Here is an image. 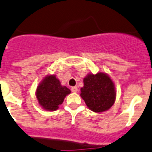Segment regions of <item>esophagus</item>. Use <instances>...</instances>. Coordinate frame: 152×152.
I'll list each match as a JSON object with an SVG mask.
<instances>
[{
	"label": "esophagus",
	"mask_w": 152,
	"mask_h": 152,
	"mask_svg": "<svg viewBox=\"0 0 152 152\" xmlns=\"http://www.w3.org/2000/svg\"><path fill=\"white\" fill-rule=\"evenodd\" d=\"M71 91H73V92H76L78 91V88L76 86H73L72 88H71Z\"/></svg>",
	"instance_id": "esophagus-1"
}]
</instances>
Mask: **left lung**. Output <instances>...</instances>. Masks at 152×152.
I'll return each mask as SVG.
<instances>
[{
	"instance_id": "left-lung-1",
	"label": "left lung",
	"mask_w": 152,
	"mask_h": 152,
	"mask_svg": "<svg viewBox=\"0 0 152 152\" xmlns=\"http://www.w3.org/2000/svg\"><path fill=\"white\" fill-rule=\"evenodd\" d=\"M81 97L88 108L94 112H103L111 107L115 102L114 85L107 75L99 73L88 74L84 79Z\"/></svg>"
}]
</instances>
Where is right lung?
<instances>
[{"instance_id": "obj_1", "label": "right lung", "mask_w": 152, "mask_h": 152, "mask_svg": "<svg viewBox=\"0 0 152 152\" xmlns=\"http://www.w3.org/2000/svg\"><path fill=\"white\" fill-rule=\"evenodd\" d=\"M70 90L62 86L55 76H48L37 88L36 96L39 104L48 110H55L63 103Z\"/></svg>"}]
</instances>
